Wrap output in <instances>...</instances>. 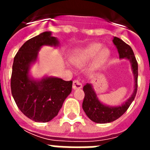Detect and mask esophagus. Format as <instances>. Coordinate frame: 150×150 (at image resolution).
<instances>
[{
	"mask_svg": "<svg viewBox=\"0 0 150 150\" xmlns=\"http://www.w3.org/2000/svg\"><path fill=\"white\" fill-rule=\"evenodd\" d=\"M82 86V83L79 82V81H78V80H74L73 81V83H72V88L73 89H81Z\"/></svg>",
	"mask_w": 150,
	"mask_h": 150,
	"instance_id": "esophagus-1",
	"label": "esophagus"
}]
</instances>
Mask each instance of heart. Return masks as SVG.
Instances as JSON below:
<instances>
[{
    "label": "heart",
    "instance_id": "b5f03b06",
    "mask_svg": "<svg viewBox=\"0 0 150 150\" xmlns=\"http://www.w3.org/2000/svg\"><path fill=\"white\" fill-rule=\"evenodd\" d=\"M98 54V57L96 59V62L94 64L93 69L95 70L98 68L100 64L105 61L109 57L110 51L107 48H103L102 44L100 43H94L89 44L88 47L79 52L76 55L73 57L72 61L75 65L81 67L90 61L91 59L96 56Z\"/></svg>",
    "mask_w": 150,
    "mask_h": 150
}]
</instances>
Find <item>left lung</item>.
Returning <instances> with one entry per match:
<instances>
[{"instance_id": "8db88e82", "label": "left lung", "mask_w": 150, "mask_h": 150, "mask_svg": "<svg viewBox=\"0 0 150 150\" xmlns=\"http://www.w3.org/2000/svg\"><path fill=\"white\" fill-rule=\"evenodd\" d=\"M113 43L117 49L119 58H125L130 61L132 70L135 85L132 94L125 102L118 106H109L104 104L97 97L92 84H86L83 87L85 97L82 102V109L91 121L99 124L110 123L119 118L128 110L134 100L138 87V63L132 49L122 40L114 36Z\"/></svg>"}]
</instances>
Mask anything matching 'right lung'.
<instances>
[{
	"label": "right lung",
	"instance_id": "right-lung-1",
	"mask_svg": "<svg viewBox=\"0 0 150 150\" xmlns=\"http://www.w3.org/2000/svg\"><path fill=\"white\" fill-rule=\"evenodd\" d=\"M59 44L58 39L52 36L51 32H43L27 40L14 58L11 94L20 110L36 122H48L55 117L71 92V81L47 75L35 79L30 75V68L37 61L41 47H56Z\"/></svg>",
	"mask_w": 150,
	"mask_h": 150
}]
</instances>
